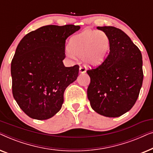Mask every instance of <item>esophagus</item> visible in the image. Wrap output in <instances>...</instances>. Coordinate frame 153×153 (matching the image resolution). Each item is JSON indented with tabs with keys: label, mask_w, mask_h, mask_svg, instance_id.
Segmentation results:
<instances>
[{
	"label": "esophagus",
	"mask_w": 153,
	"mask_h": 153,
	"mask_svg": "<svg viewBox=\"0 0 153 153\" xmlns=\"http://www.w3.org/2000/svg\"><path fill=\"white\" fill-rule=\"evenodd\" d=\"M79 72L81 73V74H83V73L86 72V68H85V66L84 65L81 66L80 68H79Z\"/></svg>",
	"instance_id": "1"
}]
</instances>
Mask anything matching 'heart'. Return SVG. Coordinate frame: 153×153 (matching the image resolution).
<instances>
[{"label":"heart","mask_w":153,"mask_h":153,"mask_svg":"<svg viewBox=\"0 0 153 153\" xmlns=\"http://www.w3.org/2000/svg\"><path fill=\"white\" fill-rule=\"evenodd\" d=\"M69 49V53L83 58L87 64L98 65L109 51L110 39L102 31L87 29L70 39Z\"/></svg>","instance_id":"heart-1"}]
</instances>
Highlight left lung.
<instances>
[{"label":"left lung","mask_w":153,"mask_h":153,"mask_svg":"<svg viewBox=\"0 0 153 153\" xmlns=\"http://www.w3.org/2000/svg\"><path fill=\"white\" fill-rule=\"evenodd\" d=\"M97 28L109 37L110 52L100 66L87 71L91 78L88 98L97 114L116 118L129 111L139 97L143 79L142 55L120 29Z\"/></svg>","instance_id":"obj_1"}]
</instances>
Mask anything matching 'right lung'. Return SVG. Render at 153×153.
<instances>
[{
	"instance_id": "right-lung-1",
	"label": "right lung",
	"mask_w": 153,
	"mask_h": 153,
	"mask_svg": "<svg viewBox=\"0 0 153 153\" xmlns=\"http://www.w3.org/2000/svg\"><path fill=\"white\" fill-rule=\"evenodd\" d=\"M79 26L49 25L25 35L11 62L12 94L30 118L47 120L60 110L66 88L79 75V66L65 67V40Z\"/></svg>"
}]
</instances>
